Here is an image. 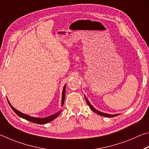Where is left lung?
Returning a JSON list of instances; mask_svg holds the SVG:
<instances>
[{"instance_id": "obj_1", "label": "left lung", "mask_w": 149, "mask_h": 149, "mask_svg": "<svg viewBox=\"0 0 149 149\" xmlns=\"http://www.w3.org/2000/svg\"><path fill=\"white\" fill-rule=\"evenodd\" d=\"M85 100H86V102H87V103L88 104V105H89V107L91 108V109L95 113H96V114H99V115H100V116H104V117H108V118H112V117L116 116L120 114H106V113L100 112V111L96 110L95 108L94 107H93L91 104V103H90V102L89 101V100H88V99H87V97H85Z\"/></svg>"}]
</instances>
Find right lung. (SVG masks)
Wrapping results in <instances>:
<instances>
[{"mask_svg":"<svg viewBox=\"0 0 149 149\" xmlns=\"http://www.w3.org/2000/svg\"><path fill=\"white\" fill-rule=\"evenodd\" d=\"M65 87H66V85H64V88H63V90H62V102H61V106H63L64 104V99H65ZM8 100V99H7ZM8 104L10 106V107L12 108V109L13 110L14 112L16 113V114L19 116L20 118H24L25 120H27L29 121V122H31L33 123H37V124H45V123H47L50 122H51L52 120H54L55 118H57L58 116L60 115V113H61V110H60L59 112H56V114H52L51 116H49L46 117V118H35V117H33V116H30L29 115H27L26 114H24V113H22L21 112H19L17 110H16V108H14L11 105L10 103L9 100H8Z\"/></svg>","mask_w":149,"mask_h":149,"instance_id":"right-lung-1","label":"right lung"}]
</instances>
